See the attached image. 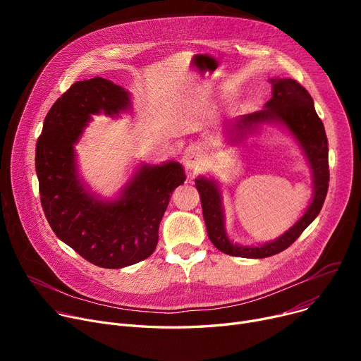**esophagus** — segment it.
Returning <instances> with one entry per match:
<instances>
[{
	"label": "esophagus",
	"instance_id": "esophagus-1",
	"mask_svg": "<svg viewBox=\"0 0 361 361\" xmlns=\"http://www.w3.org/2000/svg\"><path fill=\"white\" fill-rule=\"evenodd\" d=\"M200 159H202V157H200V152H199L197 147L190 146V147H187V149L184 150V154H183V162H184V165H185L187 169H195V168H197V165L200 164Z\"/></svg>",
	"mask_w": 361,
	"mask_h": 361
}]
</instances>
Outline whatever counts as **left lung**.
<instances>
[{
	"label": "left lung",
	"mask_w": 361,
	"mask_h": 361,
	"mask_svg": "<svg viewBox=\"0 0 361 361\" xmlns=\"http://www.w3.org/2000/svg\"><path fill=\"white\" fill-rule=\"evenodd\" d=\"M269 82L272 85V98L264 104V108L241 116L224 128V135H226L228 143H238L247 135L256 133L262 124H278L288 130L310 166L313 197L306 212L282 235L259 245H243L233 243L226 234L222 193L218 181L211 177H197L195 184L202 200L207 235L218 250L230 256L263 259L286 250L319 215L328 193V139L310 93L293 79L276 78L269 79Z\"/></svg>",
	"instance_id": "obj_1"
}]
</instances>
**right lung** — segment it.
<instances>
[{
  "label": "right lung",
  "instance_id": "1",
  "mask_svg": "<svg viewBox=\"0 0 361 361\" xmlns=\"http://www.w3.org/2000/svg\"><path fill=\"white\" fill-rule=\"evenodd\" d=\"M131 109L130 93L93 78L70 86L47 114L36 142V176L52 231L87 262L120 269L154 253L169 197L185 181L183 165L140 164L116 199L92 193L79 176L74 145L92 116L118 117Z\"/></svg>",
  "mask_w": 361,
  "mask_h": 361
}]
</instances>
